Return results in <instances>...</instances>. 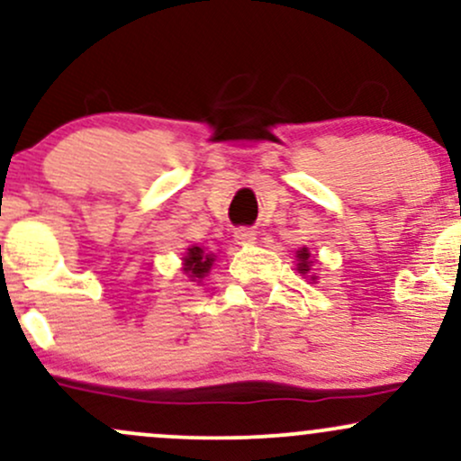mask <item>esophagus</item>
<instances>
[{"label":"esophagus","instance_id":"obj_1","mask_svg":"<svg viewBox=\"0 0 461 461\" xmlns=\"http://www.w3.org/2000/svg\"><path fill=\"white\" fill-rule=\"evenodd\" d=\"M234 238L238 245H253V242H256V231L247 230V227H240V230H236Z\"/></svg>","mask_w":461,"mask_h":461}]
</instances>
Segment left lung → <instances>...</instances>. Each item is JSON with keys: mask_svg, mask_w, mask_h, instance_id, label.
<instances>
[{"mask_svg": "<svg viewBox=\"0 0 461 461\" xmlns=\"http://www.w3.org/2000/svg\"><path fill=\"white\" fill-rule=\"evenodd\" d=\"M297 258H299V271L301 273H308L310 271V253H308V249H301V251H297Z\"/></svg>", "mask_w": 461, "mask_h": 461, "instance_id": "obj_1", "label": "left lung"}]
</instances>
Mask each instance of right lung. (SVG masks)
Returning a JSON list of instances; mask_svg holds the SVG:
<instances>
[{"instance_id": "right-lung-1", "label": "right lung", "mask_w": 461, "mask_h": 461, "mask_svg": "<svg viewBox=\"0 0 461 461\" xmlns=\"http://www.w3.org/2000/svg\"><path fill=\"white\" fill-rule=\"evenodd\" d=\"M212 262L214 258L203 253V249L190 247L186 258H184V271L188 273V277L193 279V282H201V279L205 277V273L210 271V267H212Z\"/></svg>"}]
</instances>
